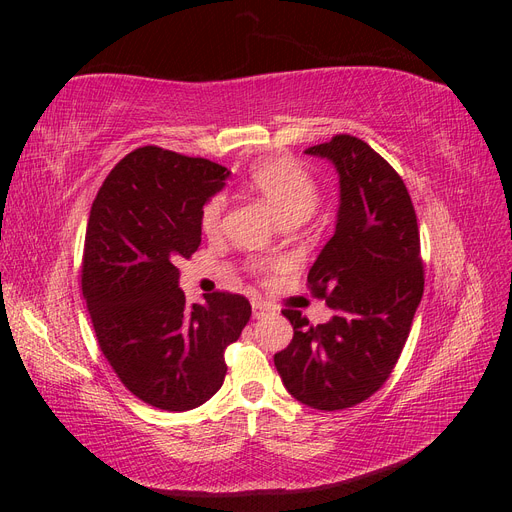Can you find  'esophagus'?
Instances as JSON below:
<instances>
[{
  "mask_svg": "<svg viewBox=\"0 0 512 512\" xmlns=\"http://www.w3.org/2000/svg\"><path fill=\"white\" fill-rule=\"evenodd\" d=\"M252 314H254V318H265V316L273 314V307L269 303H265V301L254 299L252 301Z\"/></svg>",
  "mask_w": 512,
  "mask_h": 512,
  "instance_id": "obj_1",
  "label": "esophagus"
}]
</instances>
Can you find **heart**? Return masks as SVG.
<instances>
[{
  "label": "heart",
  "mask_w": 512,
  "mask_h": 512,
  "mask_svg": "<svg viewBox=\"0 0 512 512\" xmlns=\"http://www.w3.org/2000/svg\"><path fill=\"white\" fill-rule=\"evenodd\" d=\"M250 185L273 211L280 215L282 222H303L314 213L318 205V183L309 175V170L290 158H269L260 160L250 168ZM226 198L213 194L200 209V228L207 235L218 232L222 224V213Z\"/></svg>",
  "instance_id": "b5f03b06"
}]
</instances>
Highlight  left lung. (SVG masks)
Listing matches in <instances>:
<instances>
[{
    "instance_id": "obj_1",
    "label": "left lung",
    "mask_w": 512,
    "mask_h": 512,
    "mask_svg": "<svg viewBox=\"0 0 512 512\" xmlns=\"http://www.w3.org/2000/svg\"><path fill=\"white\" fill-rule=\"evenodd\" d=\"M305 153L339 175L335 232L307 273L333 318L312 327L284 309L294 335L273 361L294 399L333 412L361 404L391 376L423 297L421 239L404 181L361 138L337 134Z\"/></svg>"
}]
</instances>
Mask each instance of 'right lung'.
Listing matches in <instances>:
<instances>
[{
    "label": "right lung",
    "instance_id": "1",
    "mask_svg": "<svg viewBox=\"0 0 512 512\" xmlns=\"http://www.w3.org/2000/svg\"><path fill=\"white\" fill-rule=\"evenodd\" d=\"M230 170L205 158L141 147L123 158L91 205L83 294L106 361L145 404L203 406L226 376V348L252 316L241 294L188 303L179 258L200 245V209Z\"/></svg>",
    "mask_w": 512,
    "mask_h": 512
}]
</instances>
